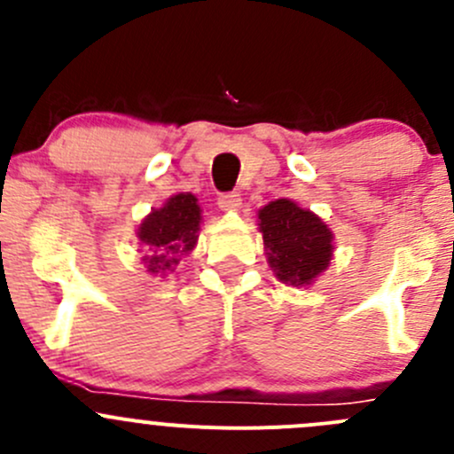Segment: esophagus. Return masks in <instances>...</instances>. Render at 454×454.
<instances>
[{
  "instance_id": "34e87169",
  "label": "esophagus",
  "mask_w": 454,
  "mask_h": 454,
  "mask_svg": "<svg viewBox=\"0 0 454 454\" xmlns=\"http://www.w3.org/2000/svg\"><path fill=\"white\" fill-rule=\"evenodd\" d=\"M217 204L222 210H239L241 195L235 193V191H231V193H222L217 198Z\"/></svg>"
}]
</instances>
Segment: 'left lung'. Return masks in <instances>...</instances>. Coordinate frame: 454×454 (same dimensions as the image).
I'll list each match as a JSON object with an SVG mask.
<instances>
[{
  "label": "left lung",
  "mask_w": 454,
  "mask_h": 454,
  "mask_svg": "<svg viewBox=\"0 0 454 454\" xmlns=\"http://www.w3.org/2000/svg\"><path fill=\"white\" fill-rule=\"evenodd\" d=\"M259 228L274 274L290 286H309L332 259V232L309 210L290 200L259 210Z\"/></svg>",
  "instance_id": "8db88e82"
}]
</instances>
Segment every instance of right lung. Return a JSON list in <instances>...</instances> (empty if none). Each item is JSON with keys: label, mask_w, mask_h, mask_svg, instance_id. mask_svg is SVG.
<instances>
[{"label": "right lung", "mask_w": 454, "mask_h": 454, "mask_svg": "<svg viewBox=\"0 0 454 454\" xmlns=\"http://www.w3.org/2000/svg\"><path fill=\"white\" fill-rule=\"evenodd\" d=\"M200 206L198 198L191 193L173 195L162 208L153 210L140 223L138 237L145 244V261L149 272H167L176 265L177 256L191 253L198 244Z\"/></svg>", "instance_id": "add662e5"}]
</instances>
